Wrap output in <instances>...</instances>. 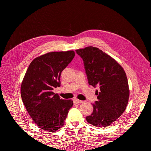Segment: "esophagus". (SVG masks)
Instances as JSON below:
<instances>
[{"label":"esophagus","mask_w":151,"mask_h":151,"mask_svg":"<svg viewBox=\"0 0 151 151\" xmlns=\"http://www.w3.org/2000/svg\"><path fill=\"white\" fill-rule=\"evenodd\" d=\"M74 103H76V104H80V103H83V101H81V100L77 99H74Z\"/></svg>","instance_id":"1"}]
</instances>
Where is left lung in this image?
Instances as JSON below:
<instances>
[{
    "mask_svg": "<svg viewBox=\"0 0 151 151\" xmlns=\"http://www.w3.org/2000/svg\"><path fill=\"white\" fill-rule=\"evenodd\" d=\"M84 62L88 83L96 91L98 101L92 104L93 111L86 116L90 124L98 127L110 125L125 110L129 88L125 72L115 59L93 47L76 50Z\"/></svg>",
    "mask_w": 151,
    "mask_h": 151,
    "instance_id": "left-lung-1",
    "label": "left lung"
}]
</instances>
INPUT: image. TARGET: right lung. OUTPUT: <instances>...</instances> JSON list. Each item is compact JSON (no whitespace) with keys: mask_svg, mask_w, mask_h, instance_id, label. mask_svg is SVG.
<instances>
[{"mask_svg":"<svg viewBox=\"0 0 151 151\" xmlns=\"http://www.w3.org/2000/svg\"><path fill=\"white\" fill-rule=\"evenodd\" d=\"M75 56L74 51L53 52L36 57L27 70L21 86L22 102L39 128L55 132L64 125L72 99H60L52 90L60 86L63 70Z\"/></svg>","mask_w":151,"mask_h":151,"instance_id":"1","label":"right lung"}]
</instances>
